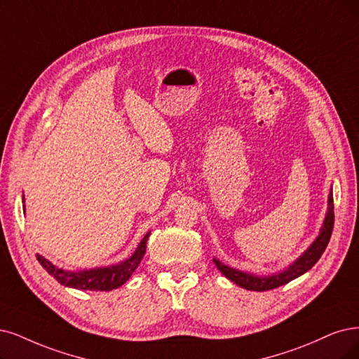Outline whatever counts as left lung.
<instances>
[{
    "mask_svg": "<svg viewBox=\"0 0 359 359\" xmlns=\"http://www.w3.org/2000/svg\"><path fill=\"white\" fill-rule=\"evenodd\" d=\"M333 226H334V204H333V192H330L327 215L323 223V228L320 229V235L316 236V240L311 244V247L304 251V253L294 263H291L287 269L273 275H268V276H257L253 273H247V272L229 268L216 259H215V263L217 269L226 276L228 280H231L232 283L245 290H251V291L273 290L276 287H281L290 281L296 280L297 276L308 272L313 264L320 260L331 238Z\"/></svg>",
    "mask_w": 359,
    "mask_h": 359,
    "instance_id": "obj_1",
    "label": "left lung"
}]
</instances>
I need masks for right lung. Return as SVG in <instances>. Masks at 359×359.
<instances>
[{
  "mask_svg": "<svg viewBox=\"0 0 359 359\" xmlns=\"http://www.w3.org/2000/svg\"><path fill=\"white\" fill-rule=\"evenodd\" d=\"M149 235L151 232L143 236V240L137 245L136 251L128 259L118 264H112V266L72 272L57 268L56 264H53L51 262H48L39 255H36V260L41 263V266L55 278L57 283H60L65 287L90 291H111L121 287L126 281H128L131 273L136 271L140 260L143 259V255L146 251V241H148Z\"/></svg>",
  "mask_w": 359,
  "mask_h": 359,
  "instance_id": "right-lung-1",
  "label": "right lung"
}]
</instances>
